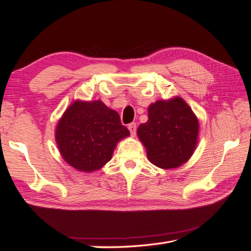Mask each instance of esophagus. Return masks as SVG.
I'll use <instances>...</instances> for the list:
<instances>
[{
	"mask_svg": "<svg viewBox=\"0 0 251 251\" xmlns=\"http://www.w3.org/2000/svg\"><path fill=\"white\" fill-rule=\"evenodd\" d=\"M128 129H129V131H130L131 136H135V135H136V130H137L136 123H130V124L128 125Z\"/></svg>",
	"mask_w": 251,
	"mask_h": 251,
	"instance_id": "esophagus-1",
	"label": "esophagus"
}]
</instances>
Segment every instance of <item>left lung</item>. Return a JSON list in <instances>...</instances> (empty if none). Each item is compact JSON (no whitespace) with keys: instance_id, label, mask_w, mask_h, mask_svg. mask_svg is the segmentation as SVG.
<instances>
[{"instance_id":"left-lung-1","label":"left lung","mask_w":251,"mask_h":251,"mask_svg":"<svg viewBox=\"0 0 251 251\" xmlns=\"http://www.w3.org/2000/svg\"><path fill=\"white\" fill-rule=\"evenodd\" d=\"M149 120L137 134L152 164L163 169L179 167L193 154L199 137V120L180 97L150 104Z\"/></svg>"}]
</instances>
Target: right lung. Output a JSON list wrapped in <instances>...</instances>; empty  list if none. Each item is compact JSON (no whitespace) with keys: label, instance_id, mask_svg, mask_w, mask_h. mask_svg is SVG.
<instances>
[{"label":"right lung","instance_id":"add662e5","mask_svg":"<svg viewBox=\"0 0 251 251\" xmlns=\"http://www.w3.org/2000/svg\"><path fill=\"white\" fill-rule=\"evenodd\" d=\"M129 135L119 113L100 100L74 101L56 127L61 156L84 173L95 172L108 163L116 143Z\"/></svg>","mask_w":251,"mask_h":251}]
</instances>
